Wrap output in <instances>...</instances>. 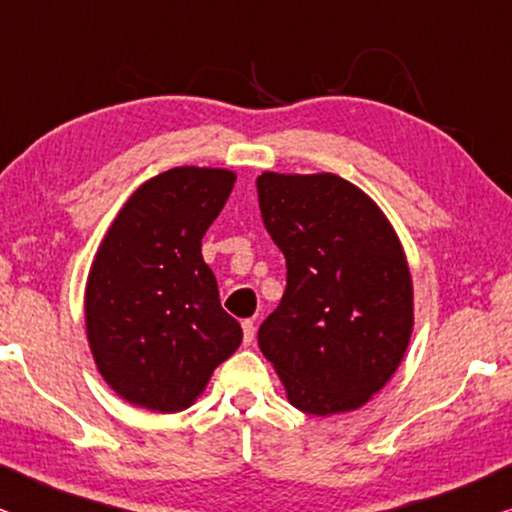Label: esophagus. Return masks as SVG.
Here are the masks:
<instances>
[{
    "label": "esophagus",
    "mask_w": 512,
    "mask_h": 512,
    "mask_svg": "<svg viewBox=\"0 0 512 512\" xmlns=\"http://www.w3.org/2000/svg\"><path fill=\"white\" fill-rule=\"evenodd\" d=\"M241 327H243V342L250 344L252 339H255V323H252V320L248 318V320H243Z\"/></svg>",
    "instance_id": "esophagus-1"
}]
</instances>
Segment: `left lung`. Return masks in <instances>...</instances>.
<instances>
[{
  "mask_svg": "<svg viewBox=\"0 0 512 512\" xmlns=\"http://www.w3.org/2000/svg\"><path fill=\"white\" fill-rule=\"evenodd\" d=\"M264 227L288 267L257 342L288 400L316 417L363 407L412 335L403 245L370 196L339 175L257 177Z\"/></svg>",
  "mask_w": 512,
  "mask_h": 512,
  "instance_id": "8db88e82",
  "label": "left lung"
}]
</instances>
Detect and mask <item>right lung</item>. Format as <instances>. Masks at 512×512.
Masks as SVG:
<instances>
[{"label":"right lung","instance_id":"add662e5","mask_svg":"<svg viewBox=\"0 0 512 512\" xmlns=\"http://www.w3.org/2000/svg\"><path fill=\"white\" fill-rule=\"evenodd\" d=\"M236 175L182 166L152 177L109 227L86 283L95 365L128 403L180 412L238 349L243 330L220 304L201 238Z\"/></svg>","mask_w":512,"mask_h":512}]
</instances>
